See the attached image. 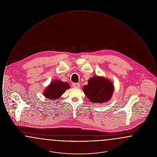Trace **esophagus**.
<instances>
[{
    "label": "esophagus",
    "mask_w": 157,
    "mask_h": 157,
    "mask_svg": "<svg viewBox=\"0 0 157 157\" xmlns=\"http://www.w3.org/2000/svg\"><path fill=\"white\" fill-rule=\"evenodd\" d=\"M72 86L74 88H78L80 87V84H79V83H72Z\"/></svg>",
    "instance_id": "obj_1"
}]
</instances>
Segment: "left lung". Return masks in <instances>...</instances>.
Here are the masks:
<instances>
[{"label": "left lung", "instance_id": "8db88e82", "mask_svg": "<svg viewBox=\"0 0 157 157\" xmlns=\"http://www.w3.org/2000/svg\"><path fill=\"white\" fill-rule=\"evenodd\" d=\"M113 84L103 76H94L84 85L83 91L92 103H104L109 101L113 92Z\"/></svg>", "mask_w": 157, "mask_h": 157}]
</instances>
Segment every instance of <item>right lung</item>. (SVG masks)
Here are the masks:
<instances>
[{
	"label": "right lung",
	"mask_w": 157,
	"mask_h": 157,
	"mask_svg": "<svg viewBox=\"0 0 157 157\" xmlns=\"http://www.w3.org/2000/svg\"><path fill=\"white\" fill-rule=\"evenodd\" d=\"M69 88H70V85L67 82L56 79L50 83L45 88L44 95L46 98L51 100L56 99L60 97L64 92Z\"/></svg>",
	"instance_id": "right-lung-1"
}]
</instances>
